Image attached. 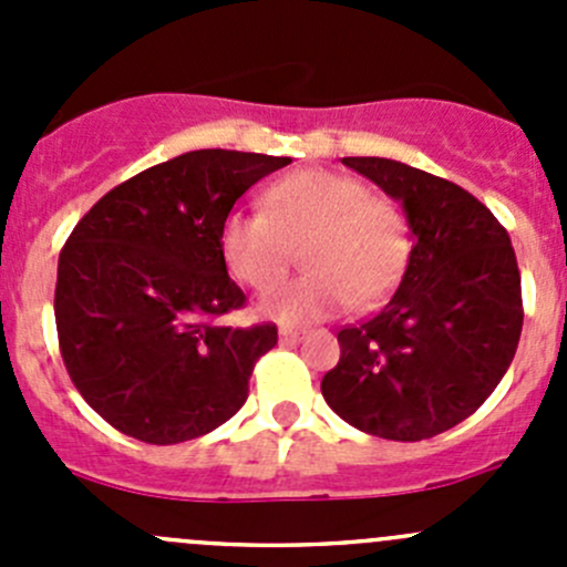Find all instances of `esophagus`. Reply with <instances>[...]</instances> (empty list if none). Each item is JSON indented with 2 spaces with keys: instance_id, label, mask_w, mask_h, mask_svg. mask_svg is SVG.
Returning a JSON list of instances; mask_svg holds the SVG:
<instances>
[{
  "instance_id": "34e87169",
  "label": "esophagus",
  "mask_w": 567,
  "mask_h": 567,
  "mask_svg": "<svg viewBox=\"0 0 567 567\" xmlns=\"http://www.w3.org/2000/svg\"><path fill=\"white\" fill-rule=\"evenodd\" d=\"M305 334L307 329H301V326H282V329H279V337H282V340H301Z\"/></svg>"
}]
</instances>
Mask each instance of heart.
Segmentation results:
<instances>
[{
  "mask_svg": "<svg viewBox=\"0 0 567 567\" xmlns=\"http://www.w3.org/2000/svg\"><path fill=\"white\" fill-rule=\"evenodd\" d=\"M301 246L311 271L268 288L257 301L262 316L299 323L334 316L351 301L379 305L409 260V230L357 177L305 169L268 188L266 214L233 210L219 233L227 268L251 288L281 276Z\"/></svg>",
  "mask_w": 567,
  "mask_h": 567,
  "instance_id": "obj_1",
  "label": "heart"
}]
</instances>
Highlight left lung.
<instances>
[{
  "label": "left lung",
  "mask_w": 567,
  "mask_h": 567,
  "mask_svg": "<svg viewBox=\"0 0 567 567\" xmlns=\"http://www.w3.org/2000/svg\"><path fill=\"white\" fill-rule=\"evenodd\" d=\"M342 164L403 205L411 255L384 310L337 334L326 403L359 431L422 442L472 416L516 357L522 274L511 236L477 197L392 158Z\"/></svg>",
  "instance_id": "left-lung-1"
}]
</instances>
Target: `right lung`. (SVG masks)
I'll return each mask as SVG.
<instances>
[{
    "label": "right lung",
    "mask_w": 567,
    "mask_h": 567,
    "mask_svg": "<svg viewBox=\"0 0 567 567\" xmlns=\"http://www.w3.org/2000/svg\"><path fill=\"white\" fill-rule=\"evenodd\" d=\"M288 156L192 151L104 194L60 251L54 318L68 375L112 427L177 444L230 420L277 326L216 318L247 296L219 233L236 199Z\"/></svg>",
    "instance_id": "right-lung-1"
}]
</instances>
